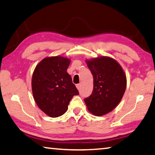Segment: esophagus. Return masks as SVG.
<instances>
[{"instance_id": "34e87169", "label": "esophagus", "mask_w": 155, "mask_h": 155, "mask_svg": "<svg viewBox=\"0 0 155 155\" xmlns=\"http://www.w3.org/2000/svg\"><path fill=\"white\" fill-rule=\"evenodd\" d=\"M81 84H77V85H76V87H77V88L79 90L80 89H81Z\"/></svg>"}]
</instances>
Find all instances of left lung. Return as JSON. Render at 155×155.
<instances>
[{
	"label": "left lung",
	"mask_w": 155,
	"mask_h": 155,
	"mask_svg": "<svg viewBox=\"0 0 155 155\" xmlns=\"http://www.w3.org/2000/svg\"><path fill=\"white\" fill-rule=\"evenodd\" d=\"M86 62L94 77V89L84 101L91 113L102 116L120 102L126 89V76L119 64L111 58L100 57Z\"/></svg>",
	"instance_id": "8db88e82"
}]
</instances>
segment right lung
Instances as JSON below:
<instances>
[{
    "instance_id": "right-lung-1",
    "label": "right lung",
    "mask_w": 155,
    "mask_h": 155,
    "mask_svg": "<svg viewBox=\"0 0 155 155\" xmlns=\"http://www.w3.org/2000/svg\"><path fill=\"white\" fill-rule=\"evenodd\" d=\"M70 60L60 56L43 59L33 72L34 98L41 110L51 117H58L68 110L70 100L79 94L67 72Z\"/></svg>"
}]
</instances>
